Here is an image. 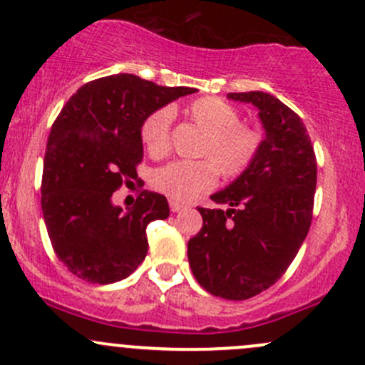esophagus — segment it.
I'll return each mask as SVG.
<instances>
[{
    "label": "esophagus",
    "instance_id": "obj_1",
    "mask_svg": "<svg viewBox=\"0 0 365 365\" xmlns=\"http://www.w3.org/2000/svg\"><path fill=\"white\" fill-rule=\"evenodd\" d=\"M169 208H171V212H180V210L187 208V205L178 203V201H169Z\"/></svg>",
    "mask_w": 365,
    "mask_h": 365
}]
</instances>
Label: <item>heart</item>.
<instances>
[{"instance_id": "1", "label": "heart", "mask_w": 365, "mask_h": 365, "mask_svg": "<svg viewBox=\"0 0 365 365\" xmlns=\"http://www.w3.org/2000/svg\"><path fill=\"white\" fill-rule=\"evenodd\" d=\"M190 120L205 132L196 148L201 160H176L153 173V185L165 196L190 201L213 189L217 171L226 178L244 175L256 160L261 148V134L242 123L235 106L217 97H205L187 108ZM173 109H155L143 120L141 141L148 153L160 157L169 150Z\"/></svg>"}]
</instances>
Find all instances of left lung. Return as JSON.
Listing matches in <instances>:
<instances>
[{
	"label": "left lung",
	"mask_w": 365,
	"mask_h": 365,
	"mask_svg": "<svg viewBox=\"0 0 365 365\" xmlns=\"http://www.w3.org/2000/svg\"><path fill=\"white\" fill-rule=\"evenodd\" d=\"M257 108L264 128L251 168L197 208L203 227L189 240L196 281L212 295L247 300L282 277L304 244L312 220L316 155L304 121L274 95L227 93Z\"/></svg>",
	"instance_id": "8db88e82"
}]
</instances>
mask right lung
Wrapping results in <instances>:
<instances>
[{
    "label": "right lung",
    "mask_w": 365,
    "mask_h": 365,
    "mask_svg": "<svg viewBox=\"0 0 365 365\" xmlns=\"http://www.w3.org/2000/svg\"><path fill=\"white\" fill-rule=\"evenodd\" d=\"M196 91L118 73L90 81L63 106L47 141L40 190L51 244L73 275L111 284L143 263L146 227L168 219V200L143 190L123 212L113 205V192L138 180L143 120Z\"/></svg>",
    "instance_id": "right-lung-1"
}]
</instances>
